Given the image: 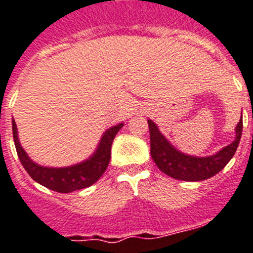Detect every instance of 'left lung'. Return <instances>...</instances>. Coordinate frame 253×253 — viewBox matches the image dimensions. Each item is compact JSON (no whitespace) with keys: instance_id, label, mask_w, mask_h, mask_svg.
<instances>
[{"instance_id":"left-lung-1","label":"left lung","mask_w":253,"mask_h":253,"mask_svg":"<svg viewBox=\"0 0 253 253\" xmlns=\"http://www.w3.org/2000/svg\"><path fill=\"white\" fill-rule=\"evenodd\" d=\"M150 129V146L151 156L158 168L167 176L182 181H203L211 178L220 172L234 156L242 137L243 122H239L235 128L237 138L230 145L224 147L216 155L207 158H194L185 155L173 149L154 123L147 120Z\"/></svg>"}]
</instances>
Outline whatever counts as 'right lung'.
Wrapping results in <instances>:
<instances>
[{
  "label": "right lung",
  "instance_id": "obj_1",
  "mask_svg": "<svg viewBox=\"0 0 253 253\" xmlns=\"http://www.w3.org/2000/svg\"><path fill=\"white\" fill-rule=\"evenodd\" d=\"M122 126L123 124H119L104 133L97 152L90 159L76 166L67 167V168H45V167L37 166L36 163L29 159L18 141V131H16V124L14 120H12V135H14V143H15L19 159L29 176L47 189L67 194L75 190L91 186L101 178L110 163L112 141Z\"/></svg>",
  "mask_w": 253,
  "mask_h": 253
}]
</instances>
